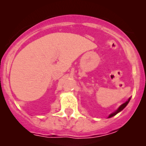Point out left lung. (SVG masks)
Here are the masks:
<instances>
[{"label": "left lung", "instance_id": "1", "mask_svg": "<svg viewBox=\"0 0 146 146\" xmlns=\"http://www.w3.org/2000/svg\"><path fill=\"white\" fill-rule=\"evenodd\" d=\"M130 99H131V97L129 98L128 100H127V101H126V102H124V103H123V104H121V106H120L119 108H118V109H117L116 110H115V111L113 112V113H112L111 114H110V115H109V116H108V118H111V117H113V116H114V115H116V114H118V113H120V112H121V110H123L125 108H126V105L128 104V103L129 102Z\"/></svg>", "mask_w": 146, "mask_h": 146}]
</instances>
